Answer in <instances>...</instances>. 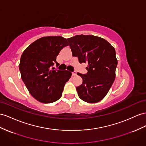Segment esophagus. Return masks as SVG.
<instances>
[{
    "label": "esophagus",
    "instance_id": "esophagus-1",
    "mask_svg": "<svg viewBox=\"0 0 146 146\" xmlns=\"http://www.w3.org/2000/svg\"><path fill=\"white\" fill-rule=\"evenodd\" d=\"M72 75H73V76L76 75V71H74V72H72Z\"/></svg>",
    "mask_w": 146,
    "mask_h": 146
}]
</instances>
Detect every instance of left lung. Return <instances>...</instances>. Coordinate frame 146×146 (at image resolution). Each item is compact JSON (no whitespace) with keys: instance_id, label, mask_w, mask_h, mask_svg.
I'll return each mask as SVG.
<instances>
[{"instance_id":"obj_1","label":"left lung","mask_w":146,"mask_h":146,"mask_svg":"<svg viewBox=\"0 0 146 146\" xmlns=\"http://www.w3.org/2000/svg\"><path fill=\"white\" fill-rule=\"evenodd\" d=\"M68 40L73 56L87 63L88 73H78L83 83L76 87L79 98L88 103L102 100L115 78L118 64L115 50L106 40L92 35H76Z\"/></svg>"}]
</instances>
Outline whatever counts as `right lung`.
Listing matches in <instances>:
<instances>
[{
    "mask_svg": "<svg viewBox=\"0 0 146 146\" xmlns=\"http://www.w3.org/2000/svg\"><path fill=\"white\" fill-rule=\"evenodd\" d=\"M68 46L62 36L43 37L26 48L20 58L21 79L31 96L39 102L48 104L61 98L64 86L72 73L55 70L56 57L62 48Z\"/></svg>",
    "mask_w": 146,
    "mask_h": 146,
    "instance_id": "obj_1",
    "label": "right lung"
}]
</instances>
